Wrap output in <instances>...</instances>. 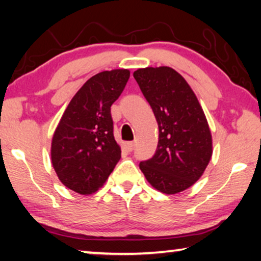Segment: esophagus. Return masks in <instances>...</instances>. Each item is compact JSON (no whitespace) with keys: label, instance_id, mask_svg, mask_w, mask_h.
Listing matches in <instances>:
<instances>
[{"label":"esophagus","instance_id":"1","mask_svg":"<svg viewBox=\"0 0 261 261\" xmlns=\"http://www.w3.org/2000/svg\"><path fill=\"white\" fill-rule=\"evenodd\" d=\"M135 147V144L132 143V141H126V143H124V148L126 152H131L132 149H134Z\"/></svg>","mask_w":261,"mask_h":261}]
</instances>
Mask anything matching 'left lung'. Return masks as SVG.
<instances>
[{"label": "left lung", "instance_id": "8db88e82", "mask_svg": "<svg viewBox=\"0 0 261 261\" xmlns=\"http://www.w3.org/2000/svg\"><path fill=\"white\" fill-rule=\"evenodd\" d=\"M159 125L153 158L139 163L148 183L166 194L182 192L204 174L213 153L206 116L187 81L169 67L134 72Z\"/></svg>", "mask_w": 261, "mask_h": 261}]
</instances>
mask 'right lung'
I'll return each mask as SVG.
<instances>
[{"label": "right lung", "mask_w": 261, "mask_h": 261, "mask_svg": "<svg viewBox=\"0 0 261 261\" xmlns=\"http://www.w3.org/2000/svg\"><path fill=\"white\" fill-rule=\"evenodd\" d=\"M127 69L91 77L70 101L51 140V163L68 189L91 194L102 187L121 159L110 107L124 90Z\"/></svg>", "instance_id": "obj_1"}]
</instances>
